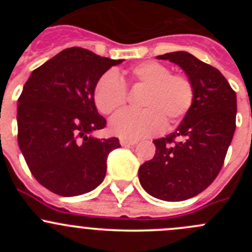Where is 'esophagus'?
I'll return each mask as SVG.
<instances>
[{
    "mask_svg": "<svg viewBox=\"0 0 252 252\" xmlns=\"http://www.w3.org/2000/svg\"><path fill=\"white\" fill-rule=\"evenodd\" d=\"M136 142H138V140H134V139H121V145H123V146H130V145H135Z\"/></svg>",
    "mask_w": 252,
    "mask_h": 252,
    "instance_id": "esophagus-1",
    "label": "esophagus"
}]
</instances>
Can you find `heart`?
Masks as SVG:
<instances>
[{"label": "heart", "mask_w": 252, "mask_h": 252, "mask_svg": "<svg viewBox=\"0 0 252 252\" xmlns=\"http://www.w3.org/2000/svg\"><path fill=\"white\" fill-rule=\"evenodd\" d=\"M133 85L146 86L141 98L142 111L126 110L110 122L112 133L121 138L139 139L156 135L166 126L179 123L192 107L195 88L184 74H173L171 68L156 61L138 63L126 72ZM94 100L101 113L110 114L126 102V88L123 79L108 70L97 80Z\"/></svg>", "instance_id": "b5f03b06"}]
</instances>
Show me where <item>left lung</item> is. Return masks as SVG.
Returning a JSON list of instances; mask_svg holds the SVG:
<instances>
[{
	"label": "left lung",
	"instance_id": "8db88e82",
	"mask_svg": "<svg viewBox=\"0 0 252 252\" xmlns=\"http://www.w3.org/2000/svg\"><path fill=\"white\" fill-rule=\"evenodd\" d=\"M179 65L195 88L192 107L173 133L154 140L156 154L139 168L145 191L183 201L216 179L235 131L236 95L217 68L185 51L157 56Z\"/></svg>",
	"mask_w": 252,
	"mask_h": 252
}]
</instances>
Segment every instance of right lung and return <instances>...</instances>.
I'll return each mask as SVG.
<instances>
[{
    "instance_id": "obj_1",
    "label": "right lung",
    "mask_w": 252,
    "mask_h": 252,
    "mask_svg": "<svg viewBox=\"0 0 252 252\" xmlns=\"http://www.w3.org/2000/svg\"><path fill=\"white\" fill-rule=\"evenodd\" d=\"M123 60L81 47L65 48L34 70L18 98V145L35 179L61 196L102 183L117 138L90 134L106 126L94 100L97 80Z\"/></svg>"
}]
</instances>
